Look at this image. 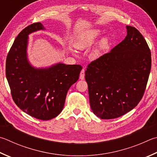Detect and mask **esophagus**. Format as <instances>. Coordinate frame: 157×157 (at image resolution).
I'll list each match as a JSON object with an SVG mask.
<instances>
[{"label": "esophagus", "instance_id": "34e87169", "mask_svg": "<svg viewBox=\"0 0 157 157\" xmlns=\"http://www.w3.org/2000/svg\"><path fill=\"white\" fill-rule=\"evenodd\" d=\"M84 76H85V71L84 69H82L80 72V75H79V78H80V79H84Z\"/></svg>", "mask_w": 157, "mask_h": 157}]
</instances>
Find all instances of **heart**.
<instances>
[{
  "instance_id": "b5f03b06",
  "label": "heart",
  "mask_w": 157,
  "mask_h": 157,
  "mask_svg": "<svg viewBox=\"0 0 157 157\" xmlns=\"http://www.w3.org/2000/svg\"><path fill=\"white\" fill-rule=\"evenodd\" d=\"M101 31L99 29H93L85 31L80 34L77 39L75 46L79 49H84L90 47L95 43L98 37L101 35ZM109 40L108 38H104L99 42L98 47L94 51V56H99L102 50L106 49L108 45Z\"/></svg>"
}]
</instances>
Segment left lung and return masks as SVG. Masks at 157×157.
Instances as JSON below:
<instances>
[{"label": "left lung", "mask_w": 157, "mask_h": 157, "mask_svg": "<svg viewBox=\"0 0 157 157\" xmlns=\"http://www.w3.org/2000/svg\"><path fill=\"white\" fill-rule=\"evenodd\" d=\"M123 41L88 65L91 110L103 119L121 117L137 106L146 90L151 69V52L135 27L126 26Z\"/></svg>", "instance_id": "left-lung-1"}]
</instances>
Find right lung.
I'll list each match as a JSON object with an SVG mask.
<instances>
[{"label": "right lung", "mask_w": 157, "mask_h": 157, "mask_svg": "<svg viewBox=\"0 0 157 157\" xmlns=\"http://www.w3.org/2000/svg\"><path fill=\"white\" fill-rule=\"evenodd\" d=\"M45 28L40 22L25 27L14 40L6 59V78L15 104L28 115L50 120L63 109L68 90L79 79L80 65L58 63L36 69L27 59L28 36Z\"/></svg>", "instance_id": "obj_1"}]
</instances>
